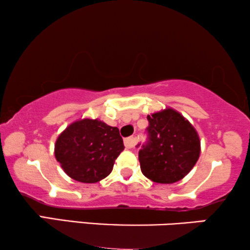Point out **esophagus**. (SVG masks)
Instances as JSON below:
<instances>
[{
  "label": "esophagus",
  "instance_id": "1",
  "mask_svg": "<svg viewBox=\"0 0 250 250\" xmlns=\"http://www.w3.org/2000/svg\"><path fill=\"white\" fill-rule=\"evenodd\" d=\"M124 145H125V148L126 149H132L134 148L135 146V139L133 138V136H131V138H127L124 140Z\"/></svg>",
  "mask_w": 250,
  "mask_h": 250
}]
</instances>
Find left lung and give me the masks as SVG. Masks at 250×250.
I'll return each mask as SVG.
<instances>
[{"label": "left lung", "instance_id": "left-lung-1", "mask_svg": "<svg viewBox=\"0 0 250 250\" xmlns=\"http://www.w3.org/2000/svg\"><path fill=\"white\" fill-rule=\"evenodd\" d=\"M146 118L148 142L139 151L143 175L164 184L182 180L199 158L200 140L197 131L172 108L148 115Z\"/></svg>", "mask_w": 250, "mask_h": 250}]
</instances>
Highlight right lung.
Masks as SVG:
<instances>
[{
	"instance_id": "add662e5",
	"label": "right lung",
	"mask_w": 250,
	"mask_h": 250,
	"mask_svg": "<svg viewBox=\"0 0 250 250\" xmlns=\"http://www.w3.org/2000/svg\"><path fill=\"white\" fill-rule=\"evenodd\" d=\"M119 129L84 118L68 126L58 136L54 156L68 176L82 183H95L111 173L124 150Z\"/></svg>"
}]
</instances>
